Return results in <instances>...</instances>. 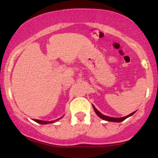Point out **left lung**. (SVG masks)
Wrapping results in <instances>:
<instances>
[{"label":"left lung","instance_id":"8db88e82","mask_svg":"<svg viewBox=\"0 0 158 158\" xmlns=\"http://www.w3.org/2000/svg\"><path fill=\"white\" fill-rule=\"evenodd\" d=\"M92 106H93V105H92ZM93 109H94V112H95L96 114H97V115H98V117H100V118H101V119H103V120H107V121H111V122H118V123H119V122H122V121H123L124 120H126V119H127V118H129V117L131 116V115H132L133 114H135V112H134L131 113V114H129V115L125 116V117H123V118H112V117L106 116V115H104V114H101V113L99 111H98V109H96L95 107L94 106H93Z\"/></svg>","mask_w":158,"mask_h":158}]
</instances>
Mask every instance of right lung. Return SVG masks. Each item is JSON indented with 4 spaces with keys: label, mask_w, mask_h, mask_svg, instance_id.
<instances>
[{
    "label": "right lung",
    "mask_w": 158,
    "mask_h": 158,
    "mask_svg": "<svg viewBox=\"0 0 158 158\" xmlns=\"http://www.w3.org/2000/svg\"><path fill=\"white\" fill-rule=\"evenodd\" d=\"M60 118H59V119H57V120H60ZM34 121H35V122H37V123H40V124H47V123H54V122L55 121H49V122H47V121H44V120H36V119H34Z\"/></svg>",
    "instance_id": "1"
}]
</instances>
